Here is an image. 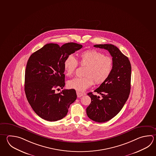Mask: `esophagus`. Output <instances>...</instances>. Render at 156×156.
<instances>
[{
	"instance_id": "obj_1",
	"label": "esophagus",
	"mask_w": 156,
	"mask_h": 156,
	"mask_svg": "<svg viewBox=\"0 0 156 156\" xmlns=\"http://www.w3.org/2000/svg\"><path fill=\"white\" fill-rule=\"evenodd\" d=\"M76 95H77V97L80 98L83 96L84 94L82 93H80V91H76Z\"/></svg>"
}]
</instances>
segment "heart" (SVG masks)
Listing matches in <instances>:
<instances>
[{
  "label": "heart",
  "mask_w": 156,
  "mask_h": 156,
  "mask_svg": "<svg viewBox=\"0 0 156 156\" xmlns=\"http://www.w3.org/2000/svg\"><path fill=\"white\" fill-rule=\"evenodd\" d=\"M79 63L85 66L82 77H77L68 81V87L78 91H84L91 87L94 82L101 84L106 80L111 73L112 60L108 56L97 50H87L79 56ZM78 62L72 55L68 56L64 62V69L68 76H72L76 68Z\"/></svg>",
  "instance_id": "obj_1"
}]
</instances>
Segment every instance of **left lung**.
Instances as JSON below:
<instances>
[{"label": "left lung", "mask_w": 156, "mask_h": 156, "mask_svg": "<svg viewBox=\"0 0 156 156\" xmlns=\"http://www.w3.org/2000/svg\"><path fill=\"white\" fill-rule=\"evenodd\" d=\"M108 50L112 57V68L108 78L94 91L101 98L88 93L91 103L86 109L89 118L104 122L115 117L123 108L130 93L131 66L128 57L112 44L94 45Z\"/></svg>", "instance_id": "8db88e82"}]
</instances>
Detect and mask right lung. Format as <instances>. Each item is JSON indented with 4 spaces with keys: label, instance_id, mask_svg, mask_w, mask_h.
Wrapping results in <instances>:
<instances>
[{
    "label": "right lung",
    "instance_id": "add662e5",
    "mask_svg": "<svg viewBox=\"0 0 156 156\" xmlns=\"http://www.w3.org/2000/svg\"><path fill=\"white\" fill-rule=\"evenodd\" d=\"M82 45L69 42L60 47L48 44L33 53L27 62L25 74V92L33 110L40 118L48 121L61 120L67 114L71 104L76 100V91L55 90L65 85V59Z\"/></svg>",
    "mask_w": 156,
    "mask_h": 156
}]
</instances>
